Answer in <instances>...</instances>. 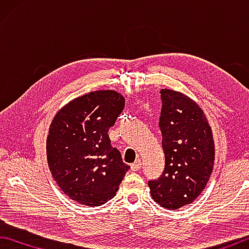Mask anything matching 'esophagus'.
I'll use <instances>...</instances> for the list:
<instances>
[{"label":"esophagus","instance_id":"obj_1","mask_svg":"<svg viewBox=\"0 0 249 249\" xmlns=\"http://www.w3.org/2000/svg\"><path fill=\"white\" fill-rule=\"evenodd\" d=\"M141 165H142V163H141V160H136V162H134L133 164H131V171H133V172H138L139 169L141 168Z\"/></svg>","mask_w":249,"mask_h":249}]
</instances>
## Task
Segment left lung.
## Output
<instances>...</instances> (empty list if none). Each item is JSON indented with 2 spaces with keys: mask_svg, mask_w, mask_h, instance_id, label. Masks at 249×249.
Segmentation results:
<instances>
[{
  "mask_svg": "<svg viewBox=\"0 0 249 249\" xmlns=\"http://www.w3.org/2000/svg\"><path fill=\"white\" fill-rule=\"evenodd\" d=\"M160 98L165 167L149 187L156 203L177 210L193 203L207 186L214 164V141L207 117L194 99L168 89H160Z\"/></svg>",
  "mask_w": 249,
  "mask_h": 249,
  "instance_id": "left-lung-1",
  "label": "left lung"
}]
</instances>
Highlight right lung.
I'll return each instance as SVG.
<instances>
[{
    "mask_svg": "<svg viewBox=\"0 0 249 249\" xmlns=\"http://www.w3.org/2000/svg\"><path fill=\"white\" fill-rule=\"evenodd\" d=\"M124 108L111 89L74 98L55 113L47 137V160L60 189L73 201L99 207L116 196L130 168L110 144L109 128Z\"/></svg>",
    "mask_w": 249,
    "mask_h": 249,
    "instance_id": "right-lung-1",
    "label": "right lung"
}]
</instances>
